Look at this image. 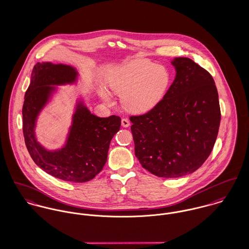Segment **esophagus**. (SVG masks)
<instances>
[{"label": "esophagus", "instance_id": "esophagus-1", "mask_svg": "<svg viewBox=\"0 0 249 249\" xmlns=\"http://www.w3.org/2000/svg\"><path fill=\"white\" fill-rule=\"evenodd\" d=\"M129 124H130V123H129V120H128V119H126V118L122 119V125H123L124 127H128Z\"/></svg>", "mask_w": 249, "mask_h": 249}]
</instances>
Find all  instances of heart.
<instances>
[{
    "mask_svg": "<svg viewBox=\"0 0 249 249\" xmlns=\"http://www.w3.org/2000/svg\"><path fill=\"white\" fill-rule=\"evenodd\" d=\"M171 82V72L165 66L136 59L115 71L109 79V86L122 96L123 106L127 111L143 113L164 98ZM102 96L110 101L106 92H102Z\"/></svg>",
    "mask_w": 249,
    "mask_h": 249,
    "instance_id": "heart-1",
    "label": "heart"
}]
</instances>
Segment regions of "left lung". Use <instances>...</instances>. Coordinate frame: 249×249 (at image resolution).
<instances>
[{
  "label": "left lung",
  "mask_w": 249,
  "mask_h": 249,
  "mask_svg": "<svg viewBox=\"0 0 249 249\" xmlns=\"http://www.w3.org/2000/svg\"><path fill=\"white\" fill-rule=\"evenodd\" d=\"M176 78L148 112L130 116L135 155L159 178L184 177L209 157L215 142L220 107L210 72L192 59L177 57Z\"/></svg>",
  "instance_id": "1"
}]
</instances>
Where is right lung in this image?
<instances>
[{
	"instance_id": "obj_1",
	"label": "right lung",
	"mask_w": 249,
	"mask_h": 249,
	"mask_svg": "<svg viewBox=\"0 0 249 249\" xmlns=\"http://www.w3.org/2000/svg\"><path fill=\"white\" fill-rule=\"evenodd\" d=\"M77 71L71 66L36 63L23 106V133L27 148L36 165L47 174L70 182H86L100 174L107 160L109 144L121 127V118H100L78 103L72 117L68 140L56 151L45 149L36 141V121L46 106L53 85L72 83Z\"/></svg>"
}]
</instances>
